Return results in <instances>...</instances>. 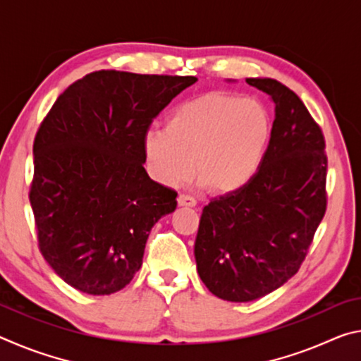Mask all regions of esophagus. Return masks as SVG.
<instances>
[{
	"label": "esophagus",
	"mask_w": 361,
	"mask_h": 361,
	"mask_svg": "<svg viewBox=\"0 0 361 361\" xmlns=\"http://www.w3.org/2000/svg\"><path fill=\"white\" fill-rule=\"evenodd\" d=\"M176 202H178L180 207H195L197 205V200H195L192 195H188V194H180L178 199H176Z\"/></svg>",
	"instance_id": "1"
}]
</instances>
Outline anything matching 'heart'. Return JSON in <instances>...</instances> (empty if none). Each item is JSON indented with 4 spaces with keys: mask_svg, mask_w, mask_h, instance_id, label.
<instances>
[{
    "mask_svg": "<svg viewBox=\"0 0 361 361\" xmlns=\"http://www.w3.org/2000/svg\"><path fill=\"white\" fill-rule=\"evenodd\" d=\"M272 135L264 103L207 92L176 106L164 132L145 138V157L154 178L173 186L194 173L207 191L228 195L252 183Z\"/></svg>",
    "mask_w": 361,
    "mask_h": 361,
    "instance_id": "b5f03b06",
    "label": "heart"
}]
</instances>
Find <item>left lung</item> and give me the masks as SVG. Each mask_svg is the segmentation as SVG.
I'll return each mask as SVG.
<instances>
[{
	"mask_svg": "<svg viewBox=\"0 0 361 361\" xmlns=\"http://www.w3.org/2000/svg\"><path fill=\"white\" fill-rule=\"evenodd\" d=\"M276 103L272 135L250 185L204 207L194 255L213 295L266 296L299 271L326 212L325 137L301 99L271 78H248Z\"/></svg>",
	"mask_w": 361,
	"mask_h": 361,
	"instance_id": "1",
	"label": "left lung"
}]
</instances>
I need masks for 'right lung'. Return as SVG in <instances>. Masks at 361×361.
<instances>
[{
  "label": "right lung",
  "instance_id": "1",
  "mask_svg": "<svg viewBox=\"0 0 361 361\" xmlns=\"http://www.w3.org/2000/svg\"><path fill=\"white\" fill-rule=\"evenodd\" d=\"M195 81L94 71L66 87L41 122L28 197L39 252L73 288L111 295L142 267L151 228L176 209V191L146 173L145 138Z\"/></svg>",
  "mask_w": 361,
  "mask_h": 361
}]
</instances>
